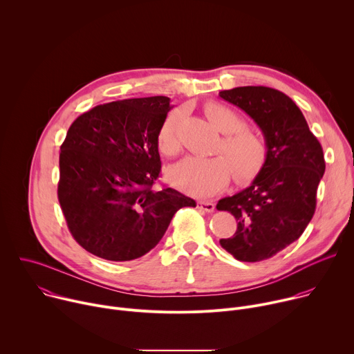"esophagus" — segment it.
Segmentation results:
<instances>
[{"label":"esophagus","mask_w":354,"mask_h":354,"mask_svg":"<svg viewBox=\"0 0 354 354\" xmlns=\"http://www.w3.org/2000/svg\"><path fill=\"white\" fill-rule=\"evenodd\" d=\"M198 207L206 213H213L214 209H216V205L213 203V201H205L203 200V201H198Z\"/></svg>","instance_id":"esophagus-1"}]
</instances>
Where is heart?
Returning a JSON list of instances; mask_svg holds the SVG:
<instances>
[{
	"mask_svg": "<svg viewBox=\"0 0 354 354\" xmlns=\"http://www.w3.org/2000/svg\"><path fill=\"white\" fill-rule=\"evenodd\" d=\"M210 123L223 133L218 153L214 157H186L175 164L169 176L175 186L193 196H210L223 189L234 168L235 179L248 180L254 178L265 165L268 145L261 134L243 127V119L230 106L210 102L205 106ZM180 111L169 112L158 131V147L167 156H175L179 151L178 124Z\"/></svg>",
	"mask_w": 354,
	"mask_h": 354,
	"instance_id": "1",
	"label": "heart"
}]
</instances>
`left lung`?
<instances>
[{
  "label": "left lung",
  "instance_id": "1",
  "mask_svg": "<svg viewBox=\"0 0 354 354\" xmlns=\"http://www.w3.org/2000/svg\"><path fill=\"white\" fill-rule=\"evenodd\" d=\"M259 126L268 158L252 183L227 196L217 210L236 221L234 236L221 246L241 262H261L301 236L317 206L325 172L324 151L307 120L286 93L269 86H238L218 93Z\"/></svg>",
  "mask_w": 354,
  "mask_h": 354
}]
</instances>
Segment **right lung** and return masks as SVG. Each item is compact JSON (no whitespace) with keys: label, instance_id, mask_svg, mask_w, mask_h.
<instances>
[{"label":"right lung","instance_id":"1","mask_svg":"<svg viewBox=\"0 0 354 354\" xmlns=\"http://www.w3.org/2000/svg\"><path fill=\"white\" fill-rule=\"evenodd\" d=\"M172 109L167 96L116 100L81 115L60 151L59 201L75 241L92 255L126 262L164 236L172 217L196 201L153 189L158 131Z\"/></svg>","mask_w":354,"mask_h":354}]
</instances>
